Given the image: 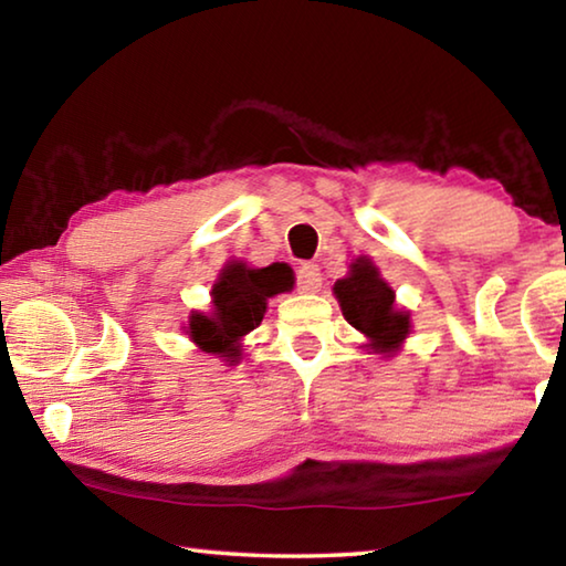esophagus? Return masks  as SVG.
Returning <instances> with one entry per match:
<instances>
[{
  "label": "esophagus",
  "mask_w": 566,
  "mask_h": 566,
  "mask_svg": "<svg viewBox=\"0 0 566 566\" xmlns=\"http://www.w3.org/2000/svg\"><path fill=\"white\" fill-rule=\"evenodd\" d=\"M319 286H322V272L317 264H302L300 270H296V290L304 294H314L319 292Z\"/></svg>",
  "instance_id": "34e87169"
}]
</instances>
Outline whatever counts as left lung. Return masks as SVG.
Wrapping results in <instances>:
<instances>
[{"label": "left lung", "instance_id": "8db88e82", "mask_svg": "<svg viewBox=\"0 0 566 566\" xmlns=\"http://www.w3.org/2000/svg\"><path fill=\"white\" fill-rule=\"evenodd\" d=\"M334 296L354 329L369 339L367 347L379 354H395L409 334V312L395 310V290L381 280L369 256L349 264V274L334 282Z\"/></svg>", "mask_w": 566, "mask_h": 566}]
</instances>
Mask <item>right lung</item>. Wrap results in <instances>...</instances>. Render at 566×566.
<instances>
[{
	"label": "right lung",
	"mask_w": 566,
	"mask_h": 566,
	"mask_svg": "<svg viewBox=\"0 0 566 566\" xmlns=\"http://www.w3.org/2000/svg\"><path fill=\"white\" fill-rule=\"evenodd\" d=\"M294 272L282 262L252 270L244 262H229L212 286V314L191 312L187 334L199 349L219 354L227 361L242 357L239 342L244 334L260 327L266 300L290 292Z\"/></svg>",
	"instance_id": "right-lung-1"
}]
</instances>
